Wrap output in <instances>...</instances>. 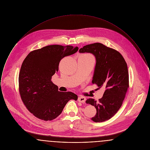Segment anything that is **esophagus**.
I'll return each mask as SVG.
<instances>
[{"mask_svg":"<svg viewBox=\"0 0 150 150\" xmlns=\"http://www.w3.org/2000/svg\"><path fill=\"white\" fill-rule=\"evenodd\" d=\"M78 100H79V102H81V103H84L86 100V98L84 97H82V96H80L78 98Z\"/></svg>","mask_w":150,"mask_h":150,"instance_id":"34e87169","label":"esophagus"}]
</instances>
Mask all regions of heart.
Here are the masks:
<instances>
[{
    "instance_id": "1",
    "label": "heart",
    "mask_w": 150,
    "mask_h": 150,
    "mask_svg": "<svg viewBox=\"0 0 150 150\" xmlns=\"http://www.w3.org/2000/svg\"><path fill=\"white\" fill-rule=\"evenodd\" d=\"M82 56H86V57H91V56H90V54H82Z\"/></svg>"
}]
</instances>
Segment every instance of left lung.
Here are the masks:
<instances>
[{
  "mask_svg": "<svg viewBox=\"0 0 150 150\" xmlns=\"http://www.w3.org/2000/svg\"><path fill=\"white\" fill-rule=\"evenodd\" d=\"M79 52L95 56L96 64L92 83L99 87L98 89H105L98 101L92 98L86 101L97 110L91 120L95 122L110 120L120 110L129 88L127 63L118 51L99 42L86 45Z\"/></svg>",
  "mask_w": 150,
  "mask_h": 150,
  "instance_id": "obj_1",
  "label": "left lung"
}]
</instances>
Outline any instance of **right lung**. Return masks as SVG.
I'll list each match as a JSON object with an SVG mask.
<instances>
[{
	"instance_id": "obj_1",
	"label": "right lung",
	"mask_w": 150,
	"mask_h": 150,
	"mask_svg": "<svg viewBox=\"0 0 150 150\" xmlns=\"http://www.w3.org/2000/svg\"><path fill=\"white\" fill-rule=\"evenodd\" d=\"M78 50L79 47L71 45H48L30 52L23 61L19 75V93L27 109L36 118L54 120L69 100H77L72 92L59 91L51 79L58 71L61 59Z\"/></svg>"
}]
</instances>
